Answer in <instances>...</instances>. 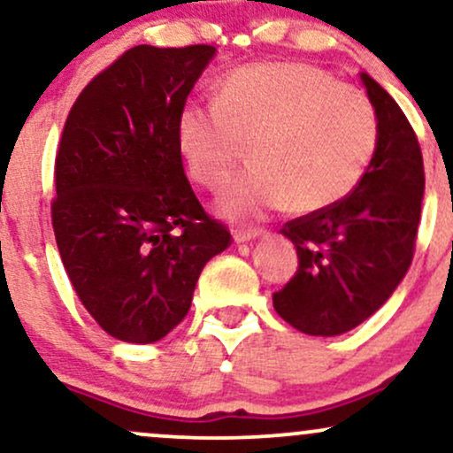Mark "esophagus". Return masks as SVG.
<instances>
[{
  "label": "esophagus",
  "mask_w": 453,
  "mask_h": 453,
  "mask_svg": "<svg viewBox=\"0 0 453 453\" xmlns=\"http://www.w3.org/2000/svg\"><path fill=\"white\" fill-rule=\"evenodd\" d=\"M264 230H259V227H249V230H234V242H247V241H253V238L262 236Z\"/></svg>",
  "instance_id": "obj_1"
}]
</instances>
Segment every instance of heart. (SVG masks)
<instances>
[{"instance_id": "1", "label": "heart", "mask_w": 453, "mask_h": 453, "mask_svg": "<svg viewBox=\"0 0 453 453\" xmlns=\"http://www.w3.org/2000/svg\"><path fill=\"white\" fill-rule=\"evenodd\" d=\"M187 173L221 189L238 161L256 164L221 196L234 219L262 217L289 204L319 212L360 185L379 140L375 108L360 89L306 64H259L232 72L217 102H189L179 114Z\"/></svg>"}]
</instances>
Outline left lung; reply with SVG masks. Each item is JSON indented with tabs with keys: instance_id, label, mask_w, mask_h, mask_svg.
<instances>
[{
	"instance_id": "8db88e82",
	"label": "left lung",
	"mask_w": 453,
	"mask_h": 453,
	"mask_svg": "<svg viewBox=\"0 0 453 453\" xmlns=\"http://www.w3.org/2000/svg\"><path fill=\"white\" fill-rule=\"evenodd\" d=\"M379 140L360 185L330 209L288 221L298 270L273 294L277 313L311 336H336L368 319L411 266L424 197L418 136L394 97L362 74Z\"/></svg>"
}]
</instances>
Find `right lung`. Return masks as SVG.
<instances>
[{"label":"right lung","instance_id":"right-lung-1","mask_svg":"<svg viewBox=\"0 0 453 453\" xmlns=\"http://www.w3.org/2000/svg\"><path fill=\"white\" fill-rule=\"evenodd\" d=\"M215 46H134L65 119L50 202L72 288L104 332L164 339L189 313L202 268L232 244L185 176L179 114Z\"/></svg>","mask_w":453,"mask_h":453}]
</instances>
